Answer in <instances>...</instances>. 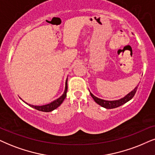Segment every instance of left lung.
Masks as SVG:
<instances>
[{"label":"left lung","instance_id":"obj_1","mask_svg":"<svg viewBox=\"0 0 155 155\" xmlns=\"http://www.w3.org/2000/svg\"><path fill=\"white\" fill-rule=\"evenodd\" d=\"M137 88H138V85L137 86V87H135L132 91L130 92L128 94L125 96L124 97L121 98L120 99H118V100H114V101H107V100H104V99H99V98L95 97L94 95L92 94L91 92H90V94H91L92 98L94 99V100L95 101V102L97 103L99 105L101 106L102 107H104L106 109H114V108H117V107H120V106L123 105L124 104L127 103V101L131 100V99L133 98V97L134 96L135 93H136Z\"/></svg>","mask_w":155,"mask_h":155}]
</instances>
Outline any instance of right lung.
Here are the masks:
<instances>
[{
  "mask_svg": "<svg viewBox=\"0 0 155 155\" xmlns=\"http://www.w3.org/2000/svg\"><path fill=\"white\" fill-rule=\"evenodd\" d=\"M67 80H68V78L66 79V84H65V90H64V94H62L61 97L58 98V99H56V100L53 101L52 102H51L49 104H46V105H42V106H34V105H31V104H28V103L24 102L25 104H28L30 107H33V108L37 109V110L38 111H45V112H49V111H52L53 110H54V109H56L57 107H59V106L61 104L62 102H63L64 99H65V98L66 97V92H67V89H68V86H67Z\"/></svg>",
  "mask_w": 155,
  "mask_h": 155,
  "instance_id": "1",
  "label": "right lung"
}]
</instances>
